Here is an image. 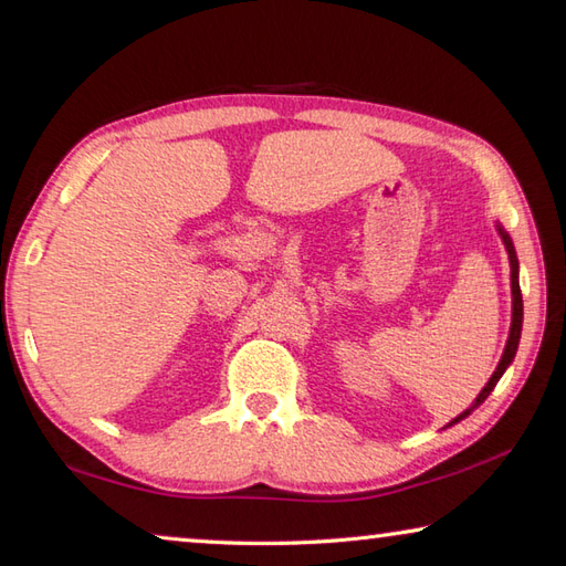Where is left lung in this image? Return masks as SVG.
Masks as SVG:
<instances>
[{
  "mask_svg": "<svg viewBox=\"0 0 566 566\" xmlns=\"http://www.w3.org/2000/svg\"><path fill=\"white\" fill-rule=\"evenodd\" d=\"M497 232H501V238H503V242H505V250H507V260H511V290H513V324H511V336H507L503 358H501V363H497V368H495V373L491 375V380L485 382L481 395L475 397V402L467 409V412H461L457 419H453L451 424H457V422H461L463 417H469V415L473 412V409L479 407V405L485 400V397H489V395L493 392V387L497 385V380L503 378V373L507 370V365H511L513 358H515L517 343H520V331H523V294H520V282H517V254H515L511 235H507V232H505L501 226H497ZM451 424H449V427H451Z\"/></svg>",
  "mask_w": 566,
  "mask_h": 566,
  "instance_id": "obj_1",
  "label": "left lung"
}]
</instances>
